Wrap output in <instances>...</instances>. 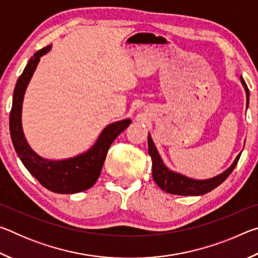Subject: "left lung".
<instances>
[{"label": "left lung", "instance_id": "left-lung-1", "mask_svg": "<svg viewBox=\"0 0 258 258\" xmlns=\"http://www.w3.org/2000/svg\"><path fill=\"white\" fill-rule=\"evenodd\" d=\"M241 83L244 86V90H246L248 107V102H249V90H248L246 83L242 80V77ZM148 147H149V155L152 160V177H154L155 182L160 186L161 190L168 192V194L181 196H200L215 189L216 186L220 185L221 183H223L226 180V177L232 173L234 167L238 164L240 155H241L239 154L237 158H235L234 163L231 165L225 172L220 174V175L209 178V180L198 181L192 180V178L183 176L181 174L169 171V169L164 165L163 160H161L150 134L148 135Z\"/></svg>", "mask_w": 258, "mask_h": 258}]
</instances>
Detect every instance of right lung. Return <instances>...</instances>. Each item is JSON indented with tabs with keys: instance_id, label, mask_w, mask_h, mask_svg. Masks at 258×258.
<instances>
[{
	"instance_id": "right-lung-1",
	"label": "right lung",
	"mask_w": 258,
	"mask_h": 258,
	"mask_svg": "<svg viewBox=\"0 0 258 258\" xmlns=\"http://www.w3.org/2000/svg\"><path fill=\"white\" fill-rule=\"evenodd\" d=\"M45 46L29 59L27 66L19 76L14 91L10 111V135L15 150L28 172L46 187L55 194H77L94 185L101 173L107 152L115 139L131 124L124 119L108 125L102 131L98 141L85 154L66 160H47L30 149L21 127V106L24 94L40 58L50 50Z\"/></svg>"
}]
</instances>
